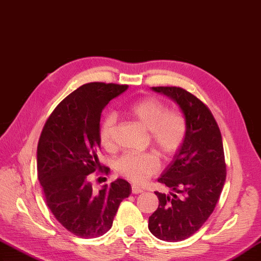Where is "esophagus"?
<instances>
[{
    "instance_id": "1",
    "label": "esophagus",
    "mask_w": 261,
    "mask_h": 261,
    "mask_svg": "<svg viewBox=\"0 0 261 261\" xmlns=\"http://www.w3.org/2000/svg\"><path fill=\"white\" fill-rule=\"evenodd\" d=\"M132 192L134 193V194L142 193L143 192V189L140 188V187H137V185H133V187H132Z\"/></svg>"
}]
</instances>
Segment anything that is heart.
Wrapping results in <instances>:
<instances>
[{"label": "heart", "instance_id": "obj_1", "mask_svg": "<svg viewBox=\"0 0 261 261\" xmlns=\"http://www.w3.org/2000/svg\"><path fill=\"white\" fill-rule=\"evenodd\" d=\"M126 113L148 129L150 142L159 153L166 158L181 147L187 135L188 124L178 109H167L155 97L141 98L126 108ZM116 115L108 113L99 127L100 144L106 149L115 148ZM160 169L159 158L154 153H125L115 162V170L132 182L143 183Z\"/></svg>", "mask_w": 261, "mask_h": 261}]
</instances>
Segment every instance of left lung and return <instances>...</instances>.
<instances>
[{
    "label": "left lung",
    "instance_id": "obj_1",
    "mask_svg": "<svg viewBox=\"0 0 261 261\" xmlns=\"http://www.w3.org/2000/svg\"><path fill=\"white\" fill-rule=\"evenodd\" d=\"M174 100L187 118L184 142L158 181L172 190L155 192L159 207L148 219L156 238L188 239L216 207L227 176L221 133L210 109L181 87H152Z\"/></svg>",
    "mask_w": 261,
    "mask_h": 261
}]
</instances>
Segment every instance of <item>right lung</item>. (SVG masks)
<instances>
[{"label": "right lung", "instance_id": "right-lung-1", "mask_svg": "<svg viewBox=\"0 0 261 261\" xmlns=\"http://www.w3.org/2000/svg\"><path fill=\"white\" fill-rule=\"evenodd\" d=\"M127 85L89 83L67 96L45 121L37 150L38 178L47 205L63 228L79 238H97L112 228L130 184L117 178L92 190L90 174H108L98 160L102 109Z\"/></svg>", "mask_w": 261, "mask_h": 261}]
</instances>
